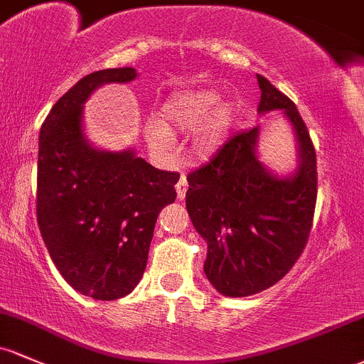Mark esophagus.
<instances>
[{"mask_svg": "<svg viewBox=\"0 0 364 364\" xmlns=\"http://www.w3.org/2000/svg\"><path fill=\"white\" fill-rule=\"evenodd\" d=\"M175 189H177V199H178V201H182V199L186 198V193H187V178L183 177V175L181 178H178Z\"/></svg>", "mask_w": 364, "mask_h": 364, "instance_id": "obj_1", "label": "esophagus"}]
</instances>
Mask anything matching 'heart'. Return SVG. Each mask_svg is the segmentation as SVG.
I'll return each instance as SVG.
<instances>
[{
    "mask_svg": "<svg viewBox=\"0 0 364 364\" xmlns=\"http://www.w3.org/2000/svg\"><path fill=\"white\" fill-rule=\"evenodd\" d=\"M220 102V93L215 90H187L173 93L159 107L158 119L146 127V140L156 152H166L173 147V132L196 130V147L199 152L217 149L230 134L237 121L234 104Z\"/></svg>",
    "mask_w": 364,
    "mask_h": 364,
    "instance_id": "b5f03b06",
    "label": "heart"
}]
</instances>
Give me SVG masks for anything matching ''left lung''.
<instances>
[{"label": "left lung", "instance_id": "left-lung-1", "mask_svg": "<svg viewBox=\"0 0 364 364\" xmlns=\"http://www.w3.org/2000/svg\"><path fill=\"white\" fill-rule=\"evenodd\" d=\"M259 114L281 111L295 136V168L276 173L260 161L262 127L230 136L189 173L186 206L208 252L205 274L224 296H250L276 284L307 243L314 217L316 152L295 104L264 76Z\"/></svg>", "mask_w": 364, "mask_h": 364}]
</instances>
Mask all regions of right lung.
Returning <instances> with one entry per match:
<instances>
[{"instance_id":"add662e5","label":"right lung","mask_w":364,"mask_h":364,"mask_svg":"<svg viewBox=\"0 0 364 364\" xmlns=\"http://www.w3.org/2000/svg\"><path fill=\"white\" fill-rule=\"evenodd\" d=\"M134 68L81 77L43 121L38 152V225L62 277L81 295L116 300L139 284L156 218L177 198L178 173L107 151L85 134L83 107L102 85L130 83Z\"/></svg>"}]
</instances>
